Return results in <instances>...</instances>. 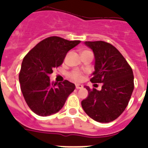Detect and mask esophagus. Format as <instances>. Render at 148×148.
<instances>
[{"instance_id": "1", "label": "esophagus", "mask_w": 148, "mask_h": 148, "mask_svg": "<svg viewBox=\"0 0 148 148\" xmlns=\"http://www.w3.org/2000/svg\"><path fill=\"white\" fill-rule=\"evenodd\" d=\"M76 88L77 89H81V88H83V85L82 84H76Z\"/></svg>"}]
</instances>
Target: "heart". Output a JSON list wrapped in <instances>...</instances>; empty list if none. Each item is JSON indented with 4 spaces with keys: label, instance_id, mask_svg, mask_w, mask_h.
<instances>
[{
    "label": "heart",
    "instance_id": "b5f03b06",
    "mask_svg": "<svg viewBox=\"0 0 148 148\" xmlns=\"http://www.w3.org/2000/svg\"><path fill=\"white\" fill-rule=\"evenodd\" d=\"M85 51H82V52H85ZM70 77H71V78L73 79L74 81H81L82 78H83V76H82V74H81V72L77 71H72L71 73L70 74Z\"/></svg>",
    "mask_w": 148,
    "mask_h": 148
}]
</instances>
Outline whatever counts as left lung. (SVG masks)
<instances>
[{
	"label": "left lung",
	"instance_id": "obj_1",
	"mask_svg": "<svg viewBox=\"0 0 148 148\" xmlns=\"http://www.w3.org/2000/svg\"><path fill=\"white\" fill-rule=\"evenodd\" d=\"M93 51L95 71L92 83H102L101 90L85 86L88 97L81 101L87 114L100 123L117 119L128 104L134 90L133 71L119 51L104 41H85Z\"/></svg>",
	"mask_w": 148,
	"mask_h": 148
}]
</instances>
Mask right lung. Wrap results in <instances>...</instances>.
<instances>
[{
	"instance_id": "add662e5",
	"label": "right lung",
	"mask_w": 148,
	"mask_h": 148,
	"mask_svg": "<svg viewBox=\"0 0 148 148\" xmlns=\"http://www.w3.org/2000/svg\"><path fill=\"white\" fill-rule=\"evenodd\" d=\"M80 42L50 37L38 43L23 59L19 74L21 90L27 104L36 114L46 117L58 112L75 89L74 84L68 81L51 82L49 75Z\"/></svg>"
}]
</instances>
